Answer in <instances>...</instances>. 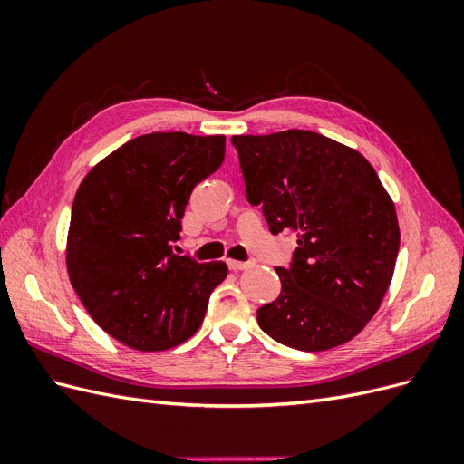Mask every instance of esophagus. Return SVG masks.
I'll list each match as a JSON object with an SVG mask.
<instances>
[{
    "mask_svg": "<svg viewBox=\"0 0 464 464\" xmlns=\"http://www.w3.org/2000/svg\"><path fill=\"white\" fill-rule=\"evenodd\" d=\"M227 263H228V266H230V271H244V269H247V266H249V263L234 261V259H228Z\"/></svg>",
    "mask_w": 464,
    "mask_h": 464,
    "instance_id": "esophagus-1",
    "label": "esophagus"
}]
</instances>
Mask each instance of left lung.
I'll return each mask as SVG.
<instances>
[{
    "mask_svg": "<svg viewBox=\"0 0 464 464\" xmlns=\"http://www.w3.org/2000/svg\"><path fill=\"white\" fill-rule=\"evenodd\" d=\"M246 195L271 234L296 232L280 296L257 310L280 344L321 353L348 343L382 305L401 230L373 166L333 139L304 130L234 135Z\"/></svg>",
    "mask_w": 464,
    "mask_h": 464,
    "instance_id": "obj_1",
    "label": "left lung"
}]
</instances>
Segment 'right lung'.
<instances>
[{
	"label": "right lung",
	"mask_w": 464,
	"mask_h": 464,
	"mask_svg": "<svg viewBox=\"0 0 464 464\" xmlns=\"http://www.w3.org/2000/svg\"><path fill=\"white\" fill-rule=\"evenodd\" d=\"M224 135L135 137L81 181L69 222V280L110 336L141 353L188 341L228 275L222 261L176 256L193 188L224 160Z\"/></svg>",
	"instance_id": "right-lung-1"
}]
</instances>
